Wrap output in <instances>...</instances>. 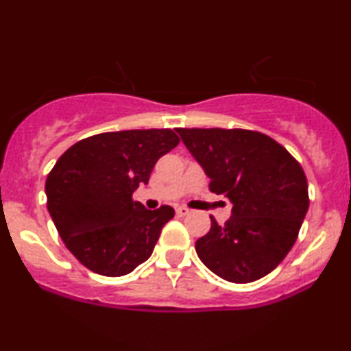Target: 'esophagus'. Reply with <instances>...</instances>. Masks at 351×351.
Here are the masks:
<instances>
[{
	"mask_svg": "<svg viewBox=\"0 0 351 351\" xmlns=\"http://www.w3.org/2000/svg\"><path fill=\"white\" fill-rule=\"evenodd\" d=\"M176 215H178V216H186V215H189V209L184 208V206L176 208Z\"/></svg>",
	"mask_w": 351,
	"mask_h": 351,
	"instance_id": "1",
	"label": "esophagus"
}]
</instances>
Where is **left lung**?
<instances>
[{
    "mask_svg": "<svg viewBox=\"0 0 351 351\" xmlns=\"http://www.w3.org/2000/svg\"><path fill=\"white\" fill-rule=\"evenodd\" d=\"M211 178L209 191L232 203L223 226L196 241V252L221 279L247 284L279 265L299 236L308 209L300 163L271 136L245 128H176Z\"/></svg>",
    "mask_w": 351,
    "mask_h": 351,
    "instance_id": "left-lung-1",
    "label": "left lung"
}]
</instances>
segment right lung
<instances>
[{"label": "right lung", "instance_id": "add662e5", "mask_svg": "<svg viewBox=\"0 0 351 351\" xmlns=\"http://www.w3.org/2000/svg\"><path fill=\"white\" fill-rule=\"evenodd\" d=\"M180 136L170 128L106 132L60 155L46 180L47 209L80 264L107 277L130 274L152 256L171 206L143 208L132 195L148 183Z\"/></svg>", "mask_w": 351, "mask_h": 351}]
</instances>
